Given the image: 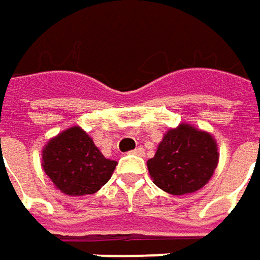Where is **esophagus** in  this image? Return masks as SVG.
Returning <instances> with one entry per match:
<instances>
[{
	"label": "esophagus",
	"mask_w": 260,
	"mask_h": 260,
	"mask_svg": "<svg viewBox=\"0 0 260 260\" xmlns=\"http://www.w3.org/2000/svg\"><path fill=\"white\" fill-rule=\"evenodd\" d=\"M132 153H133V155L142 156V155H143V153H145V149H143L142 146H139V147H136L135 150H132Z\"/></svg>",
	"instance_id": "obj_1"
}]
</instances>
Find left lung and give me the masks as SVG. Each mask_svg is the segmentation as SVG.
Masks as SVG:
<instances>
[{
    "mask_svg": "<svg viewBox=\"0 0 260 260\" xmlns=\"http://www.w3.org/2000/svg\"><path fill=\"white\" fill-rule=\"evenodd\" d=\"M217 162V143L211 135L181 124L164 136L147 168L156 186L172 195H184L203 188Z\"/></svg>",
    "mask_w": 260,
    "mask_h": 260,
    "instance_id": "8db88e82",
    "label": "left lung"
}]
</instances>
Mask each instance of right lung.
I'll list each match as a JSON object with an SVG mask.
<instances>
[{"label":"right lung","instance_id":"1","mask_svg":"<svg viewBox=\"0 0 260 260\" xmlns=\"http://www.w3.org/2000/svg\"><path fill=\"white\" fill-rule=\"evenodd\" d=\"M115 160L104 157L92 139L79 127H71L52 139L43 150V169L66 195L94 194L108 182Z\"/></svg>","mask_w":260,"mask_h":260}]
</instances>
